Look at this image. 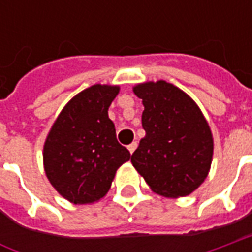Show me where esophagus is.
<instances>
[{
    "mask_svg": "<svg viewBox=\"0 0 252 252\" xmlns=\"http://www.w3.org/2000/svg\"><path fill=\"white\" fill-rule=\"evenodd\" d=\"M136 147H137V143L136 142L131 143V144L128 146V151H129V153H131V154H133V151L136 150Z\"/></svg>",
    "mask_w": 252,
    "mask_h": 252,
    "instance_id": "34e87169",
    "label": "esophagus"
}]
</instances>
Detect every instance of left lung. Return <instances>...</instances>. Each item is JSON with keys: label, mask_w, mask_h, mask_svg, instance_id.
Here are the masks:
<instances>
[{"label": "left lung", "mask_w": 252, "mask_h": 252, "mask_svg": "<svg viewBox=\"0 0 252 252\" xmlns=\"http://www.w3.org/2000/svg\"><path fill=\"white\" fill-rule=\"evenodd\" d=\"M146 131L131 162L157 194L178 198L205 181L213 158L211 126L190 95L160 79L137 83Z\"/></svg>", "instance_id": "obj_1"}]
</instances>
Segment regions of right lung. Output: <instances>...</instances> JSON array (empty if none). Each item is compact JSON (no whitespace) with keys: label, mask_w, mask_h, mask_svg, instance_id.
<instances>
[{"label":"right lung","mask_w":252,"mask_h":252,"mask_svg":"<svg viewBox=\"0 0 252 252\" xmlns=\"http://www.w3.org/2000/svg\"><path fill=\"white\" fill-rule=\"evenodd\" d=\"M117 85L95 83L74 95L52 124L43 147L44 171L63 198L93 204L106 195L131 154L116 139L108 116Z\"/></svg>","instance_id":"1"}]
</instances>
